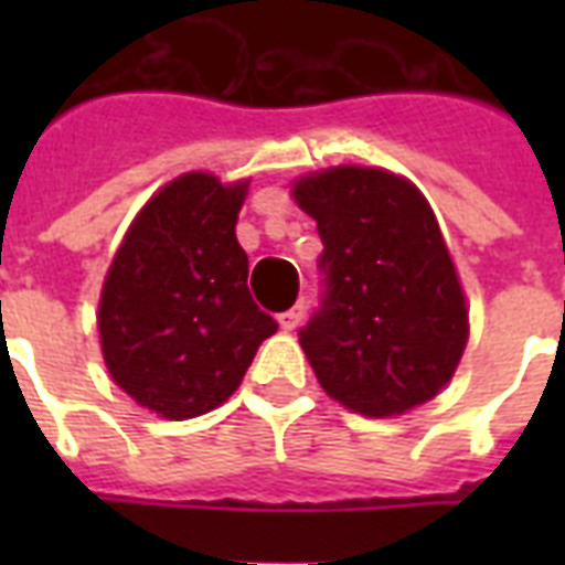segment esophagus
<instances>
[{
    "label": "esophagus",
    "instance_id": "34e87169",
    "mask_svg": "<svg viewBox=\"0 0 565 565\" xmlns=\"http://www.w3.org/2000/svg\"><path fill=\"white\" fill-rule=\"evenodd\" d=\"M301 313H305V308H301V305H292L290 310H284L281 317H278V326H281L284 331H292V328L301 322Z\"/></svg>",
    "mask_w": 565,
    "mask_h": 565
}]
</instances>
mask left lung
<instances>
[{
  "mask_svg": "<svg viewBox=\"0 0 565 565\" xmlns=\"http://www.w3.org/2000/svg\"><path fill=\"white\" fill-rule=\"evenodd\" d=\"M290 195L326 246V301L299 334L319 386L370 419L430 402L463 358L469 305L428 199L361 163L299 175Z\"/></svg>",
  "mask_w": 565,
  "mask_h": 565,
  "instance_id": "8db88e82",
  "label": "left lung"
}]
</instances>
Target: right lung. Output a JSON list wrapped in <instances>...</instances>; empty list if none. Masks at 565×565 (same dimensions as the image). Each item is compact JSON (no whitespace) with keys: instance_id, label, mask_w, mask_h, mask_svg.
I'll return each mask as SVG.
<instances>
[{"instance_id":"add662e5","label":"right lung","mask_w":565,"mask_h":565,"mask_svg":"<svg viewBox=\"0 0 565 565\" xmlns=\"http://www.w3.org/2000/svg\"><path fill=\"white\" fill-rule=\"evenodd\" d=\"M248 179L184 172L137 211L99 292V345L114 384L161 419L228 402L278 331L248 296L237 216Z\"/></svg>"}]
</instances>
